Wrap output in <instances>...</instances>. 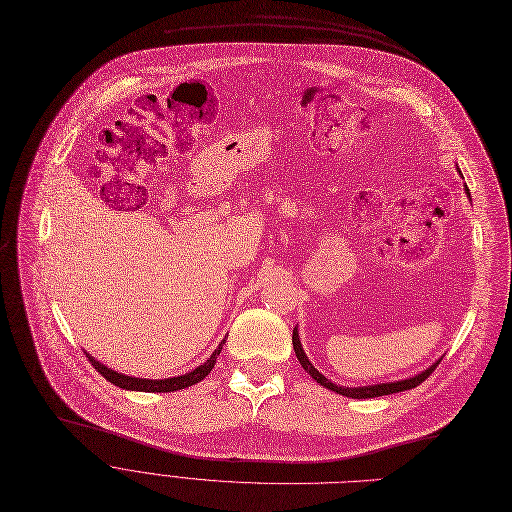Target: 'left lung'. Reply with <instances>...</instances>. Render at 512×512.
I'll use <instances>...</instances> for the list:
<instances>
[{
    "label": "left lung",
    "mask_w": 512,
    "mask_h": 512,
    "mask_svg": "<svg viewBox=\"0 0 512 512\" xmlns=\"http://www.w3.org/2000/svg\"><path fill=\"white\" fill-rule=\"evenodd\" d=\"M465 193H467V198H471V193H469V187H467V185H465ZM291 342H294L296 356H298L300 364L304 367V371H306V373H308L316 383H321L323 387L331 389V392H335V394H339V396L354 398V400H362V398H377V396H389V394L404 392V389L417 387L419 383H423V381L433 373V369H435L437 364H440V360H442V358H440V360H435L429 369L421 371V373H419V375H415V377H408V379H400V381H392V383H375V385L346 387V385H337V383H333V381H331V379H327L323 373H319V371L314 369V364L308 360V356H306V352H304V348H302L298 327L294 329V337H291Z\"/></svg>",
    "instance_id": "left-lung-1"
}]
</instances>
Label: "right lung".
<instances>
[{
    "mask_svg": "<svg viewBox=\"0 0 512 512\" xmlns=\"http://www.w3.org/2000/svg\"><path fill=\"white\" fill-rule=\"evenodd\" d=\"M227 342V337L223 339L221 344L216 346V350L210 354V358L206 362H202L200 367L191 369L189 373L185 375H177V377H168V379H141V377H131V375H125V373H118V371H112L108 369L106 364H102L100 360H95L89 352L87 358L89 362L93 364V367L97 369V373H100L102 377H106L110 383H114L116 387H123V389H131V392H150V394H164V392H179V389H185L189 385H196L200 383L214 367V362L218 358V354H221L223 346Z\"/></svg>",
    "mask_w": 512,
    "mask_h": 512,
    "instance_id": "obj_1",
    "label": "right lung"
}]
</instances>
